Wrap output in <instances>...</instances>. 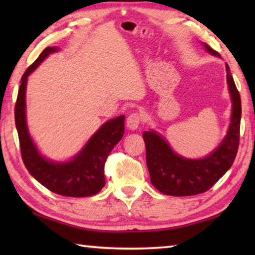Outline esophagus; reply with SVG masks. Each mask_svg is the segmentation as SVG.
Masks as SVG:
<instances>
[{"label": "esophagus", "instance_id": "34e87169", "mask_svg": "<svg viewBox=\"0 0 255 255\" xmlns=\"http://www.w3.org/2000/svg\"><path fill=\"white\" fill-rule=\"evenodd\" d=\"M140 122H141V116L139 114H137V112L131 114L127 118V127L129 130H136L138 126H139Z\"/></svg>", "mask_w": 255, "mask_h": 255}]
</instances>
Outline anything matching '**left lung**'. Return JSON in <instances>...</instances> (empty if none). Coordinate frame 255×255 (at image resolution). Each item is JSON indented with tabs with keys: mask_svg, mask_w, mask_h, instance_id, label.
<instances>
[{
	"mask_svg": "<svg viewBox=\"0 0 255 255\" xmlns=\"http://www.w3.org/2000/svg\"><path fill=\"white\" fill-rule=\"evenodd\" d=\"M202 45L207 53L221 57L208 45L204 42ZM226 73L232 100L231 123L222 143L207 156L183 157L172 149L161 133L153 129L143 132L150 182L163 195L175 197L199 195L213 187L233 165L239 149L242 107L240 93L227 64Z\"/></svg>",
	"mask_w": 255,
	"mask_h": 255,
	"instance_id": "8db88e82",
	"label": "left lung"
}]
</instances>
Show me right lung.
<instances>
[{
	"label": "right lung",
	"instance_id": "add662e5",
	"mask_svg": "<svg viewBox=\"0 0 255 255\" xmlns=\"http://www.w3.org/2000/svg\"><path fill=\"white\" fill-rule=\"evenodd\" d=\"M58 50V47L45 48L21 79L14 109L21 155L29 173L51 192L66 197L94 196L106 184L105 163L108 155L124 136L125 116H119L103 124L80 152L68 161H53L45 157L29 133L25 114V90L28 76L50 54L57 53Z\"/></svg>",
	"mask_w": 255,
	"mask_h": 255
}]
</instances>
